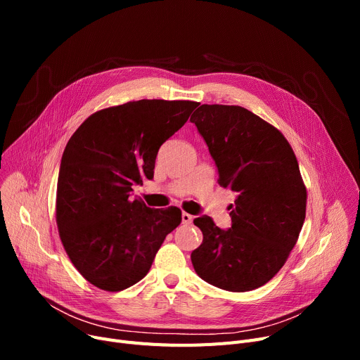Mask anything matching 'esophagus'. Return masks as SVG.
I'll use <instances>...</instances> for the list:
<instances>
[{
	"label": "esophagus",
	"instance_id": "esophagus-1",
	"mask_svg": "<svg viewBox=\"0 0 360 360\" xmlns=\"http://www.w3.org/2000/svg\"><path fill=\"white\" fill-rule=\"evenodd\" d=\"M193 219H194V217H193L190 213H185V212L182 213V223L190 224V223L193 221Z\"/></svg>",
	"mask_w": 360,
	"mask_h": 360
}]
</instances>
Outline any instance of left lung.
Returning a JSON list of instances; mask_svg holds the SVG:
<instances>
[{"instance_id": "obj_1", "label": "left lung", "mask_w": 360, "mask_h": 360, "mask_svg": "<svg viewBox=\"0 0 360 360\" xmlns=\"http://www.w3.org/2000/svg\"><path fill=\"white\" fill-rule=\"evenodd\" d=\"M219 169L217 182L238 193L232 228L194 219L202 243L191 254L195 273L229 292L270 281L296 245L307 213V186L281 132L235 105H201L191 117Z\"/></svg>"}]
</instances>
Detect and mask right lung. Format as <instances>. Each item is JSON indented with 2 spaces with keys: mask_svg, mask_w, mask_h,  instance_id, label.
Here are the masks:
<instances>
[{
  "mask_svg": "<svg viewBox=\"0 0 360 360\" xmlns=\"http://www.w3.org/2000/svg\"><path fill=\"white\" fill-rule=\"evenodd\" d=\"M198 106L143 99L90 115L68 140L56 185V226L74 267L93 286L120 292L150 270L178 207L150 209L132 184L153 178L160 146Z\"/></svg>",
  "mask_w": 360,
  "mask_h": 360,
  "instance_id": "1",
  "label": "right lung"
}]
</instances>
